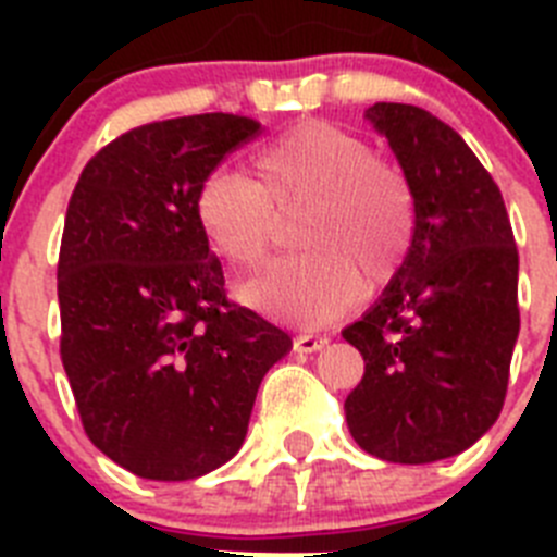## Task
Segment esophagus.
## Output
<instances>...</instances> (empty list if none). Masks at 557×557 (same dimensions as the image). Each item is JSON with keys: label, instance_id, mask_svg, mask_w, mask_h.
<instances>
[{"label": "esophagus", "instance_id": "obj_1", "mask_svg": "<svg viewBox=\"0 0 557 557\" xmlns=\"http://www.w3.org/2000/svg\"><path fill=\"white\" fill-rule=\"evenodd\" d=\"M329 343L326 334H298V337L293 339V348L295 351H301V354H312V351H321L323 346Z\"/></svg>", "mask_w": 557, "mask_h": 557}]
</instances>
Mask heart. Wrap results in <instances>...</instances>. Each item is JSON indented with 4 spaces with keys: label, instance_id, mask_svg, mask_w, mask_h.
<instances>
[{
    "label": "heart",
    "instance_id": "heart-1",
    "mask_svg": "<svg viewBox=\"0 0 557 557\" xmlns=\"http://www.w3.org/2000/svg\"><path fill=\"white\" fill-rule=\"evenodd\" d=\"M295 248L243 287V301L275 321L321 326L387 282L412 243L416 198L396 166L357 133L323 120L287 127L253 152V178L214 170L195 191V220L225 264L248 270L273 243L278 218L301 209Z\"/></svg>",
    "mask_w": 557,
    "mask_h": 557
}]
</instances>
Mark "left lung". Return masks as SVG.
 <instances>
[{"label":"left lung","instance_id":"left-lung-1","mask_svg":"<svg viewBox=\"0 0 557 557\" xmlns=\"http://www.w3.org/2000/svg\"><path fill=\"white\" fill-rule=\"evenodd\" d=\"M416 198V231L379 301L343 337L366 359L348 432L368 455L424 466L474 446L505 405L519 337V250L505 200L457 131L430 111L376 102Z\"/></svg>","mask_w":557,"mask_h":557}]
</instances>
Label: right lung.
<instances>
[{
    "label": "right lung",
    "instance_id": "add662e5",
    "mask_svg": "<svg viewBox=\"0 0 557 557\" xmlns=\"http://www.w3.org/2000/svg\"><path fill=\"white\" fill-rule=\"evenodd\" d=\"M259 133L234 113L127 131L88 161L58 262L61 359L91 444L141 480L220 469L293 337L225 298L195 191Z\"/></svg>",
    "mask_w": 557,
    "mask_h": 557
}]
</instances>
